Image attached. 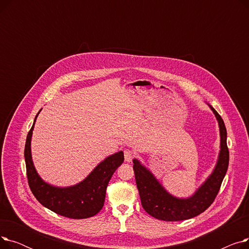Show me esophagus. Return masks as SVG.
I'll list each match as a JSON object with an SVG mask.
<instances>
[{"label":"esophagus","mask_w":249,"mask_h":249,"mask_svg":"<svg viewBox=\"0 0 249 249\" xmlns=\"http://www.w3.org/2000/svg\"><path fill=\"white\" fill-rule=\"evenodd\" d=\"M133 156H134V152H133L132 150H130V149H126V150L124 151V159H125V161H127V162H130V161L132 160Z\"/></svg>","instance_id":"1"}]
</instances>
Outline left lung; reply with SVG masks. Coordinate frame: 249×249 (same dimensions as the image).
I'll return each instance as SVG.
<instances>
[{
    "label": "left lung",
    "instance_id": "obj_1",
    "mask_svg": "<svg viewBox=\"0 0 249 249\" xmlns=\"http://www.w3.org/2000/svg\"><path fill=\"white\" fill-rule=\"evenodd\" d=\"M219 126L220 150L218 160L203 184L188 198H178L168 193L149 168L137 159L133 160V169L142 207L152 217L163 221H180L196 217L209 208L219 192L229 163L227 131L223 119L210 104L206 103Z\"/></svg>",
    "mask_w": 249,
    "mask_h": 249
}]
</instances>
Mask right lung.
Instances as JSON below:
<instances>
[{"mask_svg": "<svg viewBox=\"0 0 249 249\" xmlns=\"http://www.w3.org/2000/svg\"><path fill=\"white\" fill-rule=\"evenodd\" d=\"M41 111V110H40ZM25 144V162L29 187L41 205L54 213L72 219H86L98 214L104 206L106 189L116 169L124 161L123 151H118L101 161L82 181L70 187H56L38 175L31 154V139L34 125Z\"/></svg>", "mask_w": 249, "mask_h": 249, "instance_id": "add662e5", "label": "right lung"}]
</instances>
